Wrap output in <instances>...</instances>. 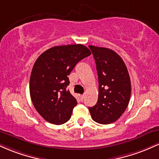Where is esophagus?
<instances>
[{
  "mask_svg": "<svg viewBox=\"0 0 159 159\" xmlns=\"http://www.w3.org/2000/svg\"><path fill=\"white\" fill-rule=\"evenodd\" d=\"M84 95H81V96H80V97H81V101H83V100H84Z\"/></svg>",
  "mask_w": 159,
  "mask_h": 159,
  "instance_id": "34e87169",
  "label": "esophagus"
}]
</instances>
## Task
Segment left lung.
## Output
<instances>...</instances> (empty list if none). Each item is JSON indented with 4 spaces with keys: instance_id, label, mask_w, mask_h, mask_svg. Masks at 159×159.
I'll return each instance as SVG.
<instances>
[{
    "instance_id": "left-lung-1",
    "label": "left lung",
    "mask_w": 159,
    "mask_h": 159,
    "mask_svg": "<svg viewBox=\"0 0 159 159\" xmlns=\"http://www.w3.org/2000/svg\"><path fill=\"white\" fill-rule=\"evenodd\" d=\"M96 65L98 78L97 103L89 107L93 120L110 124L125 112L131 96V81L126 66L113 50L89 45Z\"/></svg>"
}]
</instances>
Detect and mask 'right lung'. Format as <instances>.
<instances>
[{"mask_svg":"<svg viewBox=\"0 0 159 159\" xmlns=\"http://www.w3.org/2000/svg\"><path fill=\"white\" fill-rule=\"evenodd\" d=\"M81 44L54 46L37 58L30 78V95L34 106L48 123L61 125L70 119L77 100L66 90L68 75L75 65L90 55Z\"/></svg>","mask_w":159,"mask_h":159,"instance_id":"1","label":"right lung"}]
</instances>
